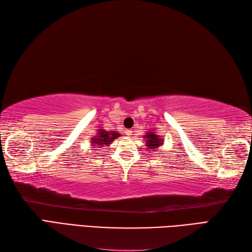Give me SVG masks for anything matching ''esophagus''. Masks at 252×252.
<instances>
[{"mask_svg": "<svg viewBox=\"0 0 252 252\" xmlns=\"http://www.w3.org/2000/svg\"><path fill=\"white\" fill-rule=\"evenodd\" d=\"M132 133H133V131H132V130H130V129H127V130H126V134H127L128 136L132 135Z\"/></svg>", "mask_w": 252, "mask_h": 252, "instance_id": "esophagus-1", "label": "esophagus"}]
</instances>
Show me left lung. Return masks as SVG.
<instances>
[{
    "mask_svg": "<svg viewBox=\"0 0 252 252\" xmlns=\"http://www.w3.org/2000/svg\"><path fill=\"white\" fill-rule=\"evenodd\" d=\"M144 136L146 138V146L147 149H149V151H158V148L164 143L163 138H161V136L152 131L147 132Z\"/></svg>",
    "mask_w": 252,
    "mask_h": 252,
    "instance_id": "1",
    "label": "left lung"
}]
</instances>
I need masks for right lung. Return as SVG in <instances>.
Listing matches in <instances>:
<instances>
[{"label": "right lung", "mask_w": 252, "mask_h": 252, "mask_svg": "<svg viewBox=\"0 0 252 252\" xmlns=\"http://www.w3.org/2000/svg\"><path fill=\"white\" fill-rule=\"evenodd\" d=\"M121 134L116 131H108V130H104V129H98L97 134L94 135V138L91 140V143H93L95 148H100V146H108L109 144L113 142V140H116L119 138Z\"/></svg>", "instance_id": "1"}]
</instances>
